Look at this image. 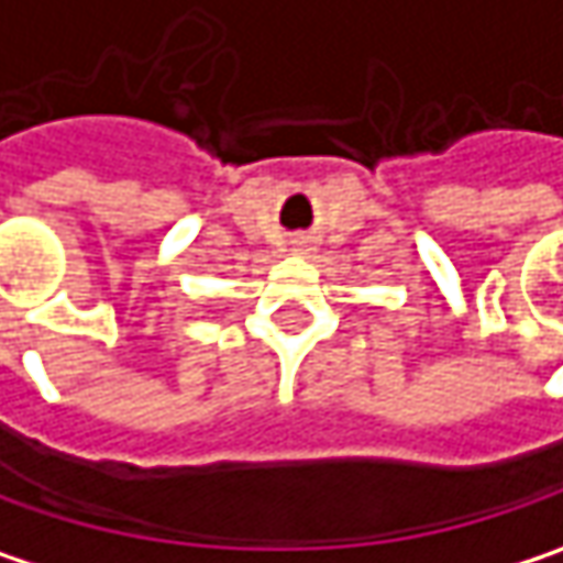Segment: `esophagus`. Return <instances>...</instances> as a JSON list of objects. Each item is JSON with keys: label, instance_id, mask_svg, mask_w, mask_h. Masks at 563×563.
<instances>
[{"label": "esophagus", "instance_id": "esophagus-1", "mask_svg": "<svg viewBox=\"0 0 563 563\" xmlns=\"http://www.w3.org/2000/svg\"><path fill=\"white\" fill-rule=\"evenodd\" d=\"M292 251H296V254H306V251H312V241H309L306 234H296V238H292Z\"/></svg>", "mask_w": 563, "mask_h": 563}]
</instances>
